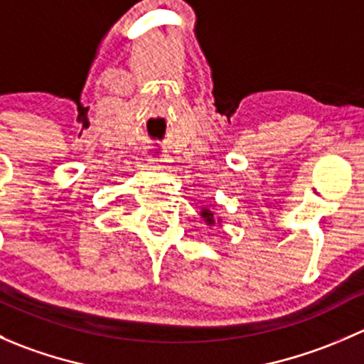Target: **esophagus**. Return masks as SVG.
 Segmentation results:
<instances>
[{
    "label": "esophagus",
    "instance_id": "obj_1",
    "mask_svg": "<svg viewBox=\"0 0 364 364\" xmlns=\"http://www.w3.org/2000/svg\"><path fill=\"white\" fill-rule=\"evenodd\" d=\"M148 159L151 164H155L156 167L161 168V171H168V168H171L167 155H165L164 151H160V149H151V151L148 153Z\"/></svg>",
    "mask_w": 364,
    "mask_h": 364
}]
</instances>
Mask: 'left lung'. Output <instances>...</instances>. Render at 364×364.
<instances>
[{
	"label": "left lung",
	"instance_id": "1",
	"mask_svg": "<svg viewBox=\"0 0 364 364\" xmlns=\"http://www.w3.org/2000/svg\"><path fill=\"white\" fill-rule=\"evenodd\" d=\"M200 215H203V218L209 223V225H213V223H215V218H213V213L209 211V209H203V213H200Z\"/></svg>",
	"mask_w": 364,
	"mask_h": 364
}]
</instances>
